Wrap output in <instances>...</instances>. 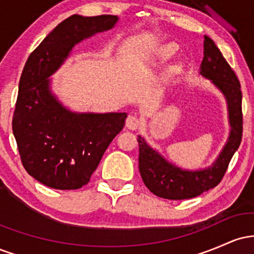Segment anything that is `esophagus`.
<instances>
[{
    "label": "esophagus",
    "mask_w": 254,
    "mask_h": 254,
    "mask_svg": "<svg viewBox=\"0 0 254 254\" xmlns=\"http://www.w3.org/2000/svg\"><path fill=\"white\" fill-rule=\"evenodd\" d=\"M138 125H139V119L137 118L136 116L130 115L129 117L127 118V121H125V127H127L129 130H136L137 127H138Z\"/></svg>",
    "instance_id": "esophagus-1"
}]
</instances>
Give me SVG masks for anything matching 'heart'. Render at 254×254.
<instances>
[{"instance_id": "b5f03b06", "label": "heart", "mask_w": 254, "mask_h": 254, "mask_svg": "<svg viewBox=\"0 0 254 254\" xmlns=\"http://www.w3.org/2000/svg\"><path fill=\"white\" fill-rule=\"evenodd\" d=\"M173 46L167 44V45H162L160 46V48L155 49V50L153 51V56L154 58H156V60H166V58H168L172 54H173Z\"/></svg>"}]
</instances>
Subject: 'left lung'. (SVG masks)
Returning <instances> with one entry per match:
<instances>
[{
  "mask_svg": "<svg viewBox=\"0 0 254 254\" xmlns=\"http://www.w3.org/2000/svg\"><path fill=\"white\" fill-rule=\"evenodd\" d=\"M203 55L198 74L210 81L224 98L229 135L214 162L208 167L196 170H188L178 166L148 143L143 136L138 135V162L142 179L154 194L166 199H188L215 188L223 178L230 159L241 143L243 94L240 82L224 60L220 49L208 36H204Z\"/></svg>",
  "mask_w": 254,
  "mask_h": 254,
  "instance_id": "8db88e82",
  "label": "left lung"
}]
</instances>
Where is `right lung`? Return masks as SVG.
Instances as JSON below:
<instances>
[{
    "mask_svg": "<svg viewBox=\"0 0 254 254\" xmlns=\"http://www.w3.org/2000/svg\"><path fill=\"white\" fill-rule=\"evenodd\" d=\"M117 15H71L28 57L19 82L13 133L28 174L56 190H76L89 182L127 112H76L52 90V75L83 40L115 28Z\"/></svg>",
    "mask_w": 254,
    "mask_h": 254,
    "instance_id": "obj_1",
    "label": "right lung"
}]
</instances>
